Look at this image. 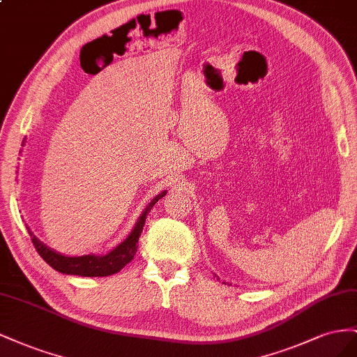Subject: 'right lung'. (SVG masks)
Segmentation results:
<instances>
[{
	"label": "right lung",
	"mask_w": 357,
	"mask_h": 357,
	"mask_svg": "<svg viewBox=\"0 0 357 357\" xmlns=\"http://www.w3.org/2000/svg\"><path fill=\"white\" fill-rule=\"evenodd\" d=\"M165 196H166V191H162L149 203L145 212L142 213V217L139 218L133 231L130 233V236L114 251L106 254V256H100V257L98 256H82V257L61 256V254L43 245L42 242H38L33 233H29V235H31V241L34 243L37 252L40 254V257H42L49 266H52L55 271L68 273V275H80V277H107V275L119 272L126 266V264H128L135 259L137 252V242L142 235V230H144L146 215L151 212V209L154 208L155 203Z\"/></svg>",
	"instance_id": "add662e5"
}]
</instances>
